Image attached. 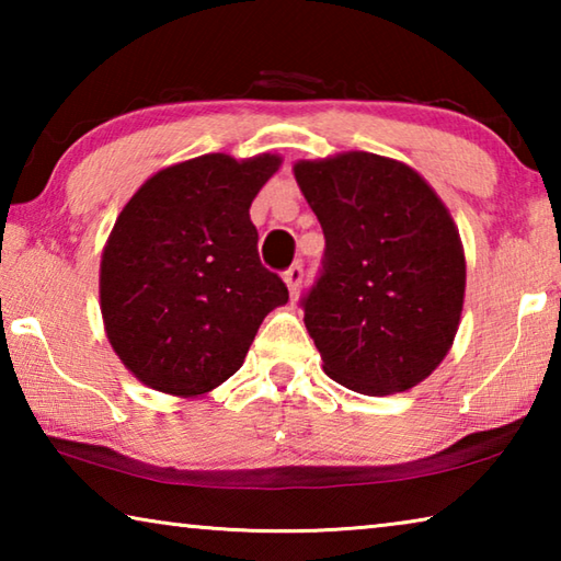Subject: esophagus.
<instances>
[{
  "label": "esophagus",
  "instance_id": "obj_1",
  "mask_svg": "<svg viewBox=\"0 0 561 561\" xmlns=\"http://www.w3.org/2000/svg\"><path fill=\"white\" fill-rule=\"evenodd\" d=\"M301 279H304V267H301L299 262H297V264H291V267H289L287 272H284V282H287V287H289L291 299H297V297H299Z\"/></svg>",
  "mask_w": 561,
  "mask_h": 561
}]
</instances>
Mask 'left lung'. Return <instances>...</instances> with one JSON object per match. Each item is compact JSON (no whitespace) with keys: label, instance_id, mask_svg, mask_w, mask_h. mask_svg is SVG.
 Returning a JSON list of instances; mask_svg holds the SVG:
<instances>
[{"label":"left lung","instance_id":"8db88e82","mask_svg":"<svg viewBox=\"0 0 561 561\" xmlns=\"http://www.w3.org/2000/svg\"><path fill=\"white\" fill-rule=\"evenodd\" d=\"M294 175L327 240L299 301L327 376L366 396L408 391L458 331L465 257L450 213L415 170L364 150L301 160Z\"/></svg>","mask_w":561,"mask_h":561}]
</instances>
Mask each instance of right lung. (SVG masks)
<instances>
[{
  "instance_id": "1",
  "label": "right lung",
  "mask_w": 561,
  "mask_h": 561,
  "mask_svg": "<svg viewBox=\"0 0 561 561\" xmlns=\"http://www.w3.org/2000/svg\"><path fill=\"white\" fill-rule=\"evenodd\" d=\"M277 168V156H201L160 170L123 207L101 260V311L113 351L146 386L213 391L289 301L250 220Z\"/></svg>"
}]
</instances>
